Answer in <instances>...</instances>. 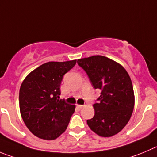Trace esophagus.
<instances>
[{"label":"esophagus","instance_id":"1","mask_svg":"<svg viewBox=\"0 0 157 157\" xmlns=\"http://www.w3.org/2000/svg\"><path fill=\"white\" fill-rule=\"evenodd\" d=\"M84 107V105H77V108H79V109H82V108Z\"/></svg>","mask_w":157,"mask_h":157}]
</instances>
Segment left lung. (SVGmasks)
I'll return each instance as SVG.
<instances>
[{
  "mask_svg": "<svg viewBox=\"0 0 157 157\" xmlns=\"http://www.w3.org/2000/svg\"><path fill=\"white\" fill-rule=\"evenodd\" d=\"M95 89L101 90L93 105L94 116L87 120L90 129L102 137L118 134L129 121L135 105L132 83L128 72L118 63L103 56L79 59Z\"/></svg>",
  "mask_w": 157,
  "mask_h": 157,
  "instance_id": "obj_1",
  "label": "left lung"
}]
</instances>
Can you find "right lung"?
<instances>
[{"instance_id":"1","label":"right lung","mask_w":157,"mask_h":157,"mask_svg":"<svg viewBox=\"0 0 157 157\" xmlns=\"http://www.w3.org/2000/svg\"><path fill=\"white\" fill-rule=\"evenodd\" d=\"M77 59L48 62L25 78L19 90L21 118L29 131L45 140H56L64 132L75 111V105L59 100L60 84Z\"/></svg>"}]
</instances>
